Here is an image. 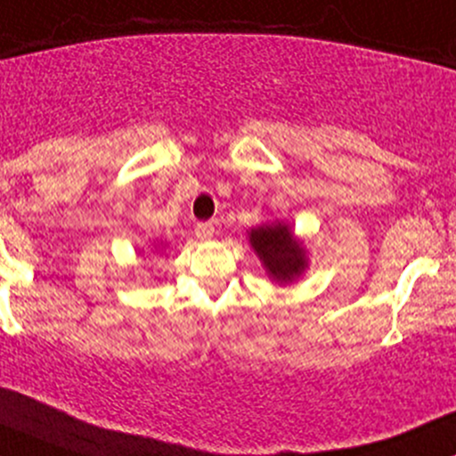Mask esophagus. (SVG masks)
Listing matches in <instances>:
<instances>
[{"mask_svg":"<svg viewBox=\"0 0 456 456\" xmlns=\"http://www.w3.org/2000/svg\"><path fill=\"white\" fill-rule=\"evenodd\" d=\"M194 236L199 240H209L214 236V224L212 223H197L194 224Z\"/></svg>","mask_w":456,"mask_h":456,"instance_id":"obj_1","label":"esophagus"}]
</instances>
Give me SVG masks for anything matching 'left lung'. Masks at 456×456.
Returning a JSON list of instances; mask_svg holds the SVG:
<instances>
[{"label":"left lung","mask_w":456,"mask_h":456,"mask_svg":"<svg viewBox=\"0 0 456 456\" xmlns=\"http://www.w3.org/2000/svg\"><path fill=\"white\" fill-rule=\"evenodd\" d=\"M253 251L266 268L268 277L279 283H292L307 268L301 240H297L285 223L259 224L248 233Z\"/></svg>","instance_id":"obj_1"}]
</instances>
